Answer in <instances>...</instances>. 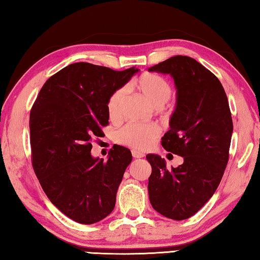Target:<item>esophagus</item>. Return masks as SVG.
<instances>
[{
    "mask_svg": "<svg viewBox=\"0 0 260 260\" xmlns=\"http://www.w3.org/2000/svg\"><path fill=\"white\" fill-rule=\"evenodd\" d=\"M131 153H133V156H134L135 158H142V157H144V154H143V153H140V152H138V151H135V149H134V151L131 152Z\"/></svg>",
    "mask_w": 260,
    "mask_h": 260,
    "instance_id": "obj_1",
    "label": "esophagus"
}]
</instances>
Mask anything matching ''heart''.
<instances>
[{"label": "heart", "instance_id": "1", "mask_svg": "<svg viewBox=\"0 0 260 260\" xmlns=\"http://www.w3.org/2000/svg\"><path fill=\"white\" fill-rule=\"evenodd\" d=\"M137 90L154 107H162L171 98L172 88L169 82L155 74H145L135 83ZM127 89L125 86L116 89L107 103L109 118L113 121L121 116L123 104L125 102ZM160 135L156 124H137L129 123L117 131L116 142L137 151H145L152 146Z\"/></svg>", "mask_w": 260, "mask_h": 260}]
</instances>
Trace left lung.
Masks as SVG:
<instances>
[{"label": "left lung", "mask_w": 260, "mask_h": 260, "mask_svg": "<svg viewBox=\"0 0 260 260\" xmlns=\"http://www.w3.org/2000/svg\"><path fill=\"white\" fill-rule=\"evenodd\" d=\"M148 71L174 77L177 106L161 144L184 157L168 169L165 158L146 155L149 201L162 216L184 220L210 200L224 175L233 134L229 100L216 75L190 57H171Z\"/></svg>", "instance_id": "1"}]
</instances>
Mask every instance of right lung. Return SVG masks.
Returning a JSON list of instances; mask_svg holds the SVG:
<instances>
[{
    "mask_svg": "<svg viewBox=\"0 0 260 260\" xmlns=\"http://www.w3.org/2000/svg\"><path fill=\"white\" fill-rule=\"evenodd\" d=\"M138 68L113 71L89 62L62 68L43 84L29 115L31 165L48 199L80 224H94L115 207L130 149L114 145L107 161L91 155L108 124L111 94Z\"/></svg>",
    "mask_w": 260,
    "mask_h": 260,
    "instance_id": "obj_1",
    "label": "right lung"
}]
</instances>
